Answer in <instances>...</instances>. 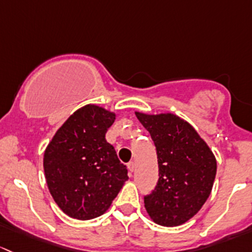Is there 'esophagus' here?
<instances>
[{"instance_id": "obj_1", "label": "esophagus", "mask_w": 252, "mask_h": 252, "mask_svg": "<svg viewBox=\"0 0 252 252\" xmlns=\"http://www.w3.org/2000/svg\"><path fill=\"white\" fill-rule=\"evenodd\" d=\"M127 168H128L129 173L133 172V171H134V162H133V161L128 162V164H127Z\"/></svg>"}]
</instances>
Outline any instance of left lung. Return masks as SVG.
I'll use <instances>...</instances> for the list:
<instances>
[{
	"mask_svg": "<svg viewBox=\"0 0 252 252\" xmlns=\"http://www.w3.org/2000/svg\"><path fill=\"white\" fill-rule=\"evenodd\" d=\"M157 147L159 181L144 198L153 222L176 227L195 216L216 177L215 154L188 121L172 113L134 111Z\"/></svg>",
	"mask_w": 252,
	"mask_h": 252,
	"instance_id": "8db88e82",
	"label": "left lung"
}]
</instances>
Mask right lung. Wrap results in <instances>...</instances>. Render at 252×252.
<instances>
[{
	"instance_id": "right-lung-1",
	"label": "right lung",
	"mask_w": 252,
	"mask_h": 252,
	"mask_svg": "<svg viewBox=\"0 0 252 252\" xmlns=\"http://www.w3.org/2000/svg\"><path fill=\"white\" fill-rule=\"evenodd\" d=\"M116 114L97 104L77 109L51 139L43 170L52 198L75 220H92L110 207L128 180L127 168L105 139Z\"/></svg>"
}]
</instances>
